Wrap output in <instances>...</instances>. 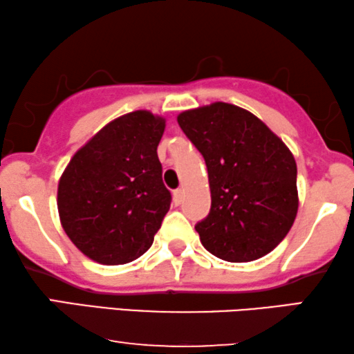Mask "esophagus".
Returning a JSON list of instances; mask_svg holds the SVG:
<instances>
[{
    "instance_id": "obj_1",
    "label": "esophagus",
    "mask_w": 354,
    "mask_h": 354,
    "mask_svg": "<svg viewBox=\"0 0 354 354\" xmlns=\"http://www.w3.org/2000/svg\"><path fill=\"white\" fill-rule=\"evenodd\" d=\"M182 201H183V190L182 188H177V190L174 192V203L178 206L182 205Z\"/></svg>"
}]
</instances>
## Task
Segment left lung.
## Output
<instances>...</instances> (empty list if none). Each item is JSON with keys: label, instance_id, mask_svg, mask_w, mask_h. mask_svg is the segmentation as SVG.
Here are the masks:
<instances>
[{"label": "left lung", "instance_id": "obj_1", "mask_svg": "<svg viewBox=\"0 0 354 354\" xmlns=\"http://www.w3.org/2000/svg\"><path fill=\"white\" fill-rule=\"evenodd\" d=\"M177 122L207 167L211 209L195 225L203 246L229 263L270 253L298 212L292 151L263 120L229 103L183 111Z\"/></svg>", "mask_w": 354, "mask_h": 354}]
</instances>
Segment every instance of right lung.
Here are the masks:
<instances>
[{
	"label": "right lung",
	"mask_w": 354,
	"mask_h": 354,
	"mask_svg": "<svg viewBox=\"0 0 354 354\" xmlns=\"http://www.w3.org/2000/svg\"><path fill=\"white\" fill-rule=\"evenodd\" d=\"M166 120L133 111L104 125L74 154L57 185L62 229L85 256L118 266L153 245L171 207L158 145Z\"/></svg>",
	"instance_id": "1"
}]
</instances>
